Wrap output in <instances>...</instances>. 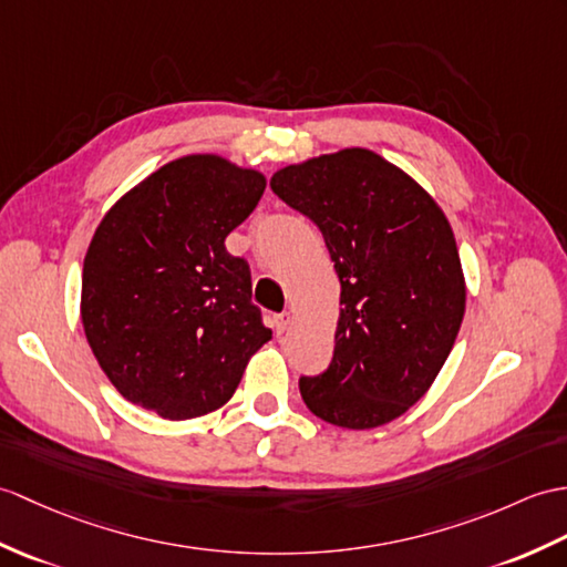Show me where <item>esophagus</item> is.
Here are the masks:
<instances>
[{"label": "esophagus", "instance_id": "obj_1", "mask_svg": "<svg viewBox=\"0 0 567 567\" xmlns=\"http://www.w3.org/2000/svg\"><path fill=\"white\" fill-rule=\"evenodd\" d=\"M289 323H292V316H289V313H278V316H275V319H272V328H275V333H285L287 331V328H289Z\"/></svg>", "mask_w": 567, "mask_h": 567}]
</instances>
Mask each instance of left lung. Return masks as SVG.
Instances as JSON below:
<instances>
[{
  "instance_id": "8db88e82",
  "label": "left lung",
  "mask_w": 567,
  "mask_h": 567,
  "mask_svg": "<svg viewBox=\"0 0 567 567\" xmlns=\"http://www.w3.org/2000/svg\"><path fill=\"white\" fill-rule=\"evenodd\" d=\"M272 193L321 229L340 280L333 360L301 377L309 411L372 430L425 396L466 311V280L450 219L417 181L372 150L289 164Z\"/></svg>"
}]
</instances>
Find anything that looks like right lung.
<instances>
[{"mask_svg": "<svg viewBox=\"0 0 567 567\" xmlns=\"http://www.w3.org/2000/svg\"><path fill=\"white\" fill-rule=\"evenodd\" d=\"M266 176L219 154L164 164L103 215L82 272V323L130 403L190 420L227 403L272 338L251 270L224 239L254 213Z\"/></svg>", "mask_w": 567, "mask_h": 567, "instance_id": "add662e5", "label": "right lung"}]
</instances>
